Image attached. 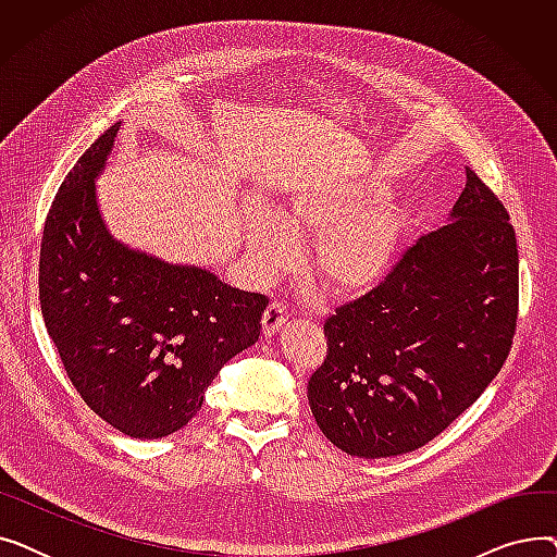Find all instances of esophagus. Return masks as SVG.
I'll use <instances>...</instances> for the list:
<instances>
[{"instance_id":"1","label":"esophagus","mask_w":557,"mask_h":557,"mask_svg":"<svg viewBox=\"0 0 557 557\" xmlns=\"http://www.w3.org/2000/svg\"><path fill=\"white\" fill-rule=\"evenodd\" d=\"M286 307L282 302H271L267 307V311H263L261 315V330H263V336H273L284 323H286Z\"/></svg>"}]
</instances>
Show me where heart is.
Masks as SVG:
<instances>
[{
    "label": "heart",
    "instance_id": "obj_1",
    "mask_svg": "<svg viewBox=\"0 0 557 557\" xmlns=\"http://www.w3.org/2000/svg\"><path fill=\"white\" fill-rule=\"evenodd\" d=\"M363 185L332 183L290 194L277 212H257L246 227L259 273H277L294 257V237H315L311 263L318 280L343 298L363 296L393 271L406 214L391 200H372Z\"/></svg>",
    "mask_w": 557,
    "mask_h": 557
}]
</instances>
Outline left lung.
<instances>
[{
    "label": "left lung",
    "mask_w": 557,
    "mask_h": 557,
    "mask_svg": "<svg viewBox=\"0 0 557 557\" xmlns=\"http://www.w3.org/2000/svg\"><path fill=\"white\" fill-rule=\"evenodd\" d=\"M454 223L408 248L388 277L325 320L311 413L338 449H420L470 408L517 332L519 255L510 214L467 166Z\"/></svg>",
    "instance_id": "left-lung-1"
}]
</instances>
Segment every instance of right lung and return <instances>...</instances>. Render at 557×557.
I'll return each mask as SVG.
<instances>
[{
    "label": "right lung",
    "mask_w": 557,
    "mask_h": 557,
    "mask_svg": "<svg viewBox=\"0 0 557 557\" xmlns=\"http://www.w3.org/2000/svg\"><path fill=\"white\" fill-rule=\"evenodd\" d=\"M116 131L120 122L78 158L51 202L38 288L76 393L110 426L151 441L198 413L219 370L259 338L269 298L110 237L95 178Z\"/></svg>",
    "instance_id": "obj_1"
}]
</instances>
